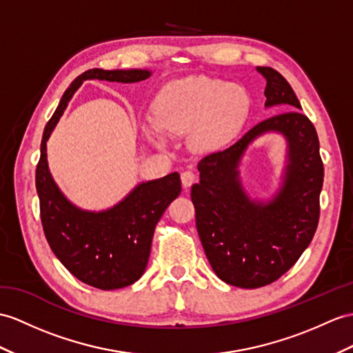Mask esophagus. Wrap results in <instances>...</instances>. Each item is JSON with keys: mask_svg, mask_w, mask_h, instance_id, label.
Here are the masks:
<instances>
[{"mask_svg": "<svg viewBox=\"0 0 353 353\" xmlns=\"http://www.w3.org/2000/svg\"><path fill=\"white\" fill-rule=\"evenodd\" d=\"M194 181H196V175L193 174L192 170H184L183 172V174H181V183H183L184 188L190 187Z\"/></svg>", "mask_w": 353, "mask_h": 353, "instance_id": "esophagus-1", "label": "esophagus"}]
</instances>
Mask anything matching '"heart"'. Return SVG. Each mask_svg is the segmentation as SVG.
<instances>
[{
  "label": "heart",
  "instance_id": "b5f03b06",
  "mask_svg": "<svg viewBox=\"0 0 353 353\" xmlns=\"http://www.w3.org/2000/svg\"><path fill=\"white\" fill-rule=\"evenodd\" d=\"M250 100L239 85L197 74L166 83L154 101V114L142 127L148 139L168 145L170 134L190 133L199 152H214L235 139L248 117Z\"/></svg>",
  "mask_w": 353,
  "mask_h": 353
}]
</instances>
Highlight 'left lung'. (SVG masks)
<instances>
[{
	"mask_svg": "<svg viewBox=\"0 0 353 353\" xmlns=\"http://www.w3.org/2000/svg\"><path fill=\"white\" fill-rule=\"evenodd\" d=\"M266 81L265 108L289 112L265 119L228 150L203 157L201 181L192 187L196 228L212 271L228 285L256 289L289 271L304 253L319 223L323 163L316 128L289 82L271 67H256ZM276 132L287 141L282 181L270 200L246 193L239 165L261 135Z\"/></svg>",
	"mask_w": 353,
	"mask_h": 353,
	"instance_id": "obj_1",
	"label": "left lung"
}]
</instances>
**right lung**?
Segmentation results:
<instances>
[{
	"mask_svg": "<svg viewBox=\"0 0 353 353\" xmlns=\"http://www.w3.org/2000/svg\"><path fill=\"white\" fill-rule=\"evenodd\" d=\"M152 74L142 68L103 70L91 68L77 76L65 90L43 132L36 188L40 217L48 243L76 279L101 290L133 285L147 270L154 229L169 203L181 193L178 172L139 183L124 199L103 211L76 206L59 190L48 165L46 142L83 81L133 83Z\"/></svg>",
	"mask_w": 353,
	"mask_h": 353,
	"instance_id": "obj_1",
	"label": "right lung"
}]
</instances>
